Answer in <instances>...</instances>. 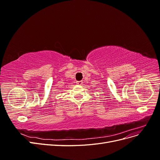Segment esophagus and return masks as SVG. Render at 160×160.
Listing matches in <instances>:
<instances>
[{"label": "esophagus", "instance_id": "obj_1", "mask_svg": "<svg viewBox=\"0 0 160 160\" xmlns=\"http://www.w3.org/2000/svg\"><path fill=\"white\" fill-rule=\"evenodd\" d=\"M76 83H77V85H82V83H83V82H82V81H77L76 82Z\"/></svg>", "mask_w": 160, "mask_h": 160}]
</instances>
